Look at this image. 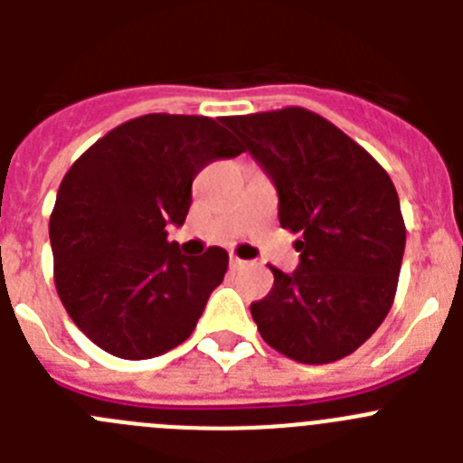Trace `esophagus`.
Here are the masks:
<instances>
[{"instance_id":"1","label":"esophagus","mask_w":463,"mask_h":463,"mask_svg":"<svg viewBox=\"0 0 463 463\" xmlns=\"http://www.w3.org/2000/svg\"><path fill=\"white\" fill-rule=\"evenodd\" d=\"M229 267L234 269V271H241V269L248 267V261H245V260H239V257L232 255V257H229Z\"/></svg>"}]
</instances>
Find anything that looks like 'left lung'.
I'll return each mask as SVG.
<instances>
[{"label":"left lung","mask_w":463,"mask_h":463,"mask_svg":"<svg viewBox=\"0 0 463 463\" xmlns=\"http://www.w3.org/2000/svg\"><path fill=\"white\" fill-rule=\"evenodd\" d=\"M224 125L267 171L298 267H271L273 288L250 304L261 338L301 364L354 353L394 304L406 224L396 187L366 150L313 110L288 106Z\"/></svg>","instance_id":"1"}]
</instances>
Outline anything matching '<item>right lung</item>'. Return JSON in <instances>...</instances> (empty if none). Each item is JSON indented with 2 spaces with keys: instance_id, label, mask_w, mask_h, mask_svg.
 <instances>
[{
  "instance_id": "obj_1",
  "label": "right lung",
  "mask_w": 463,
  "mask_h": 463,
  "mask_svg": "<svg viewBox=\"0 0 463 463\" xmlns=\"http://www.w3.org/2000/svg\"><path fill=\"white\" fill-rule=\"evenodd\" d=\"M222 118L150 113L110 129L71 165L51 215L55 288L73 325L120 359H150L194 331L227 273V250L187 257L192 181L243 153Z\"/></svg>"
}]
</instances>
